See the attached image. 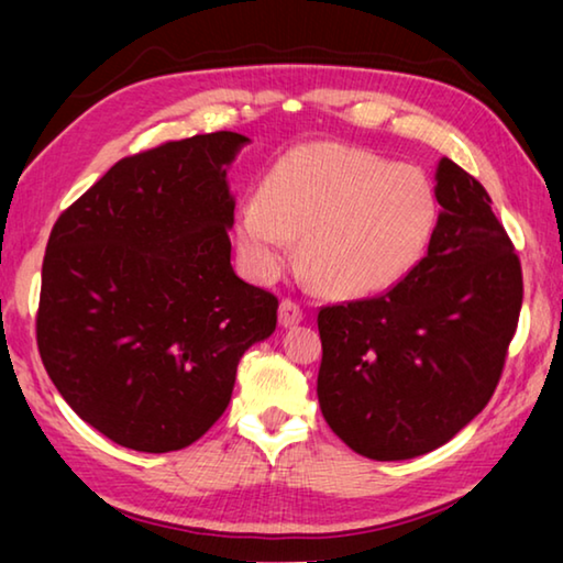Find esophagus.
<instances>
[{"instance_id":"esophagus-1","label":"esophagus","mask_w":563,"mask_h":563,"mask_svg":"<svg viewBox=\"0 0 563 563\" xmlns=\"http://www.w3.org/2000/svg\"><path fill=\"white\" fill-rule=\"evenodd\" d=\"M278 320H280V325H283V328H292V325H298V322L302 320V308H300V305L295 302V300L285 298V300L280 302Z\"/></svg>"}]
</instances>
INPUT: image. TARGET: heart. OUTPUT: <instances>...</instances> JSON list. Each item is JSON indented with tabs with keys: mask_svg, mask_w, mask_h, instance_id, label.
Returning <instances> with one entry per match:
<instances>
[{
	"mask_svg": "<svg viewBox=\"0 0 563 563\" xmlns=\"http://www.w3.org/2000/svg\"><path fill=\"white\" fill-rule=\"evenodd\" d=\"M440 203L422 170L373 151L318 141L285 154L258 198L235 216L245 273L271 283L298 241L302 271L322 292L365 298L393 288L422 258Z\"/></svg>",
	"mask_w": 563,
	"mask_h": 563,
	"instance_id": "1",
	"label": "heart"
}]
</instances>
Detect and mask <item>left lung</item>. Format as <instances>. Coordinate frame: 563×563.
I'll use <instances>...</instances> for the list:
<instances>
[{
	"label": "left lung",
	"instance_id": "8db88e82",
	"mask_svg": "<svg viewBox=\"0 0 563 563\" xmlns=\"http://www.w3.org/2000/svg\"><path fill=\"white\" fill-rule=\"evenodd\" d=\"M427 255L377 298L318 312V399L330 430L377 462L450 442L499 385L517 332L521 263L492 198L450 158Z\"/></svg>",
	"mask_w": 563,
	"mask_h": 563
}]
</instances>
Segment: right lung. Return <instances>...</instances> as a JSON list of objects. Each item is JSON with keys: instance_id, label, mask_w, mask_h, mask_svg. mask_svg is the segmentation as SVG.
<instances>
[{"instance_id": "add662e5", "label": "right lung", "mask_w": 563, "mask_h": 563, "mask_svg": "<svg viewBox=\"0 0 563 563\" xmlns=\"http://www.w3.org/2000/svg\"><path fill=\"white\" fill-rule=\"evenodd\" d=\"M233 131L113 164L56 218L36 345L84 422L136 452H176L231 402L243 352L273 335L278 298L231 265Z\"/></svg>"}]
</instances>
